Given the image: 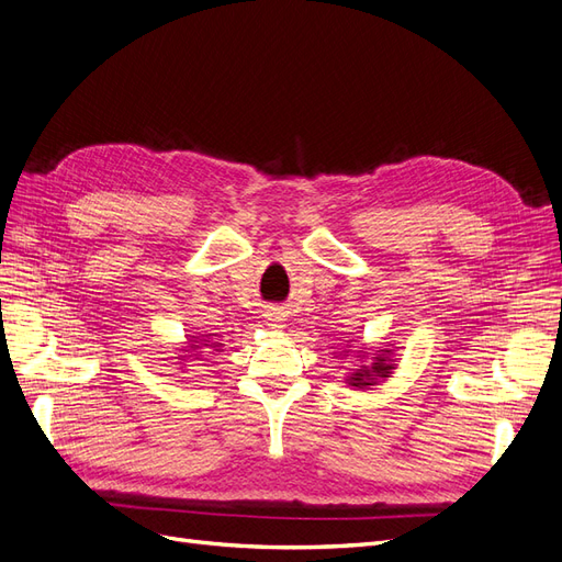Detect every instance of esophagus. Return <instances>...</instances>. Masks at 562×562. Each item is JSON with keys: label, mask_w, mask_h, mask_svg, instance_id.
I'll return each mask as SVG.
<instances>
[{"label": "esophagus", "mask_w": 562, "mask_h": 562, "mask_svg": "<svg viewBox=\"0 0 562 562\" xmlns=\"http://www.w3.org/2000/svg\"><path fill=\"white\" fill-rule=\"evenodd\" d=\"M265 316H267V321H269V326H274V328H281V323L285 321L281 312H269V314H265Z\"/></svg>", "instance_id": "esophagus-1"}]
</instances>
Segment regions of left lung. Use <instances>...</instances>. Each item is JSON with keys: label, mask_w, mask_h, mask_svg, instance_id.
<instances>
[{"label": "left lung", "mask_w": 562, "mask_h": 562, "mask_svg": "<svg viewBox=\"0 0 562 562\" xmlns=\"http://www.w3.org/2000/svg\"><path fill=\"white\" fill-rule=\"evenodd\" d=\"M349 347V345H347ZM349 356V349L339 351V356ZM366 347L359 349V361L366 359ZM396 370L394 359H391V349H378V353H372V366H359L353 372L347 375V384L353 389H370L375 386L378 382L391 378V372Z\"/></svg>", "instance_id": "left-lung-1"}]
</instances>
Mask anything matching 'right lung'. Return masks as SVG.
I'll return each mask as SVG.
<instances>
[{
    "label": "right lung",
    "mask_w": 562,
    "mask_h": 562,
    "mask_svg": "<svg viewBox=\"0 0 562 562\" xmlns=\"http://www.w3.org/2000/svg\"><path fill=\"white\" fill-rule=\"evenodd\" d=\"M192 339H187V347L182 349V359L180 361H184V359H190V356H194V359H196V356H201L203 351H206V353H211V351H220V347H223V345H220V342H215V339H211L209 335H201V337H194V335H190Z\"/></svg>",
    "instance_id": "add662e5"
}]
</instances>
